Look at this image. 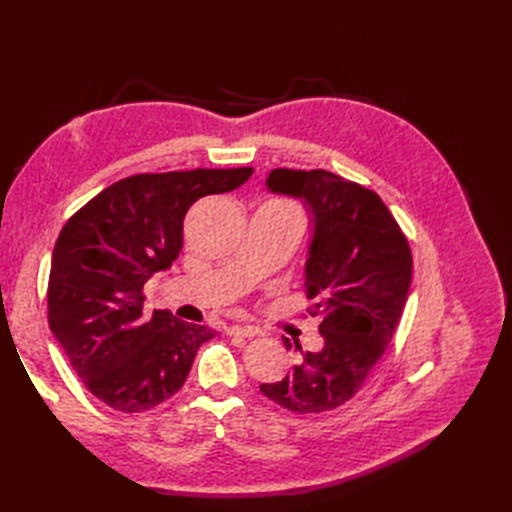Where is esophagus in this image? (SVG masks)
Listing matches in <instances>:
<instances>
[{"mask_svg": "<svg viewBox=\"0 0 512 512\" xmlns=\"http://www.w3.org/2000/svg\"><path fill=\"white\" fill-rule=\"evenodd\" d=\"M228 334H231V336H244V339H255V336H259L262 332H259L257 328H253V325H231V328H228Z\"/></svg>", "mask_w": 512, "mask_h": 512, "instance_id": "34e87169", "label": "esophagus"}]
</instances>
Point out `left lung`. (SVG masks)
<instances>
[{"label":"left lung","instance_id":"1","mask_svg":"<svg viewBox=\"0 0 512 512\" xmlns=\"http://www.w3.org/2000/svg\"><path fill=\"white\" fill-rule=\"evenodd\" d=\"M268 187L306 200L314 213L303 288L323 347H299L301 363L259 389L292 413H325L354 398L383 358L409 297L411 248L380 195L363 184L325 169H275Z\"/></svg>","mask_w":512,"mask_h":512}]
</instances>
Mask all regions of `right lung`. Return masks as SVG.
<instances>
[{
    "mask_svg": "<svg viewBox=\"0 0 512 512\" xmlns=\"http://www.w3.org/2000/svg\"><path fill=\"white\" fill-rule=\"evenodd\" d=\"M253 167L136 173L81 206L61 228L48 279V323L72 369L121 413L158 407L182 389L215 332L143 310L145 281L182 250L195 200L237 189Z\"/></svg>",
    "mask_w": 512,
    "mask_h": 512,
    "instance_id": "add662e5",
    "label": "right lung"
}]
</instances>
